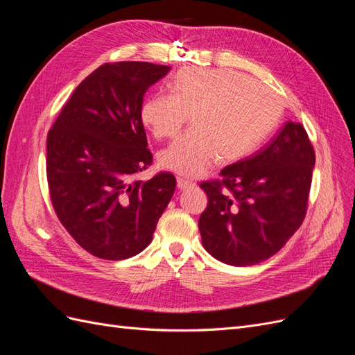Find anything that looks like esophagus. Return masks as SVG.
<instances>
[{
	"label": "esophagus",
	"instance_id": "esophagus-1",
	"mask_svg": "<svg viewBox=\"0 0 355 355\" xmlns=\"http://www.w3.org/2000/svg\"><path fill=\"white\" fill-rule=\"evenodd\" d=\"M176 182H178V188H179V189H187V188H192V187L196 185L194 182L188 180V179H185V178H178Z\"/></svg>",
	"mask_w": 355,
	"mask_h": 355
}]
</instances>
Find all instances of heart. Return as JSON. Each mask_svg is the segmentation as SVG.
Instances as JSON below:
<instances>
[{
	"label": "heart",
	"mask_w": 355,
	"mask_h": 355,
	"mask_svg": "<svg viewBox=\"0 0 355 355\" xmlns=\"http://www.w3.org/2000/svg\"><path fill=\"white\" fill-rule=\"evenodd\" d=\"M168 87L171 96L154 94L142 103L141 120L164 141L189 116L191 130L158 154L161 167L187 178L204 175L218 159L234 163L252 154L283 114L274 90L237 71L184 68Z\"/></svg>",
	"instance_id": "heart-1"
}]
</instances>
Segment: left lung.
Instances as JSON below:
<instances>
[{
  "mask_svg": "<svg viewBox=\"0 0 355 355\" xmlns=\"http://www.w3.org/2000/svg\"><path fill=\"white\" fill-rule=\"evenodd\" d=\"M314 164L304 125L288 121L256 154L225 167L220 179L201 182L209 198L198 220L204 249L234 266L274 256L305 219Z\"/></svg>",
  "mask_w": 355,
  "mask_h": 355,
  "instance_id": "obj_1",
  "label": "left lung"
}]
</instances>
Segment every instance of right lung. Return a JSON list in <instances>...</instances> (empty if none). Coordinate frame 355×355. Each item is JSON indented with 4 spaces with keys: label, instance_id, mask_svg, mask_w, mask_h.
I'll return each instance as SVG.
<instances>
[{
    "label": "right lung",
    "instance_id": "add662e5",
    "mask_svg": "<svg viewBox=\"0 0 355 355\" xmlns=\"http://www.w3.org/2000/svg\"><path fill=\"white\" fill-rule=\"evenodd\" d=\"M170 67L105 63L83 80L47 135V182L60 223L85 252L108 261L141 253L176 188L153 164L141 120L146 90Z\"/></svg>",
    "mask_w": 355,
    "mask_h": 355
}]
</instances>
